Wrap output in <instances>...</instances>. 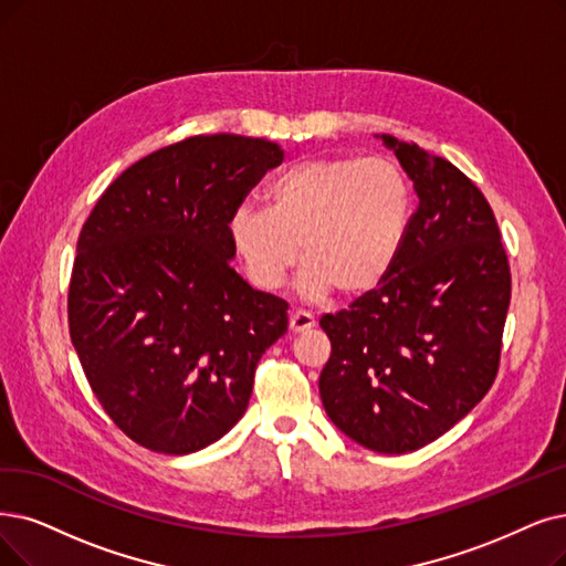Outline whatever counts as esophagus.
<instances>
[{"instance_id":"obj_1","label":"esophagus","mask_w":566,"mask_h":566,"mask_svg":"<svg viewBox=\"0 0 566 566\" xmlns=\"http://www.w3.org/2000/svg\"><path fill=\"white\" fill-rule=\"evenodd\" d=\"M315 325V318L313 315L308 313V311H295L290 315V332H306V329H311Z\"/></svg>"}]
</instances>
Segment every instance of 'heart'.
I'll return each mask as SVG.
<instances>
[{"label": "heart", "instance_id": "heart-1", "mask_svg": "<svg viewBox=\"0 0 566 566\" xmlns=\"http://www.w3.org/2000/svg\"><path fill=\"white\" fill-rule=\"evenodd\" d=\"M411 209V186L397 165L378 157H332L276 174L264 190V209L237 207L230 234L260 287H279L302 255L308 295L332 287L355 297L388 276L409 232Z\"/></svg>", "mask_w": 566, "mask_h": 566}]
</instances>
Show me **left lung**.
<instances>
[{"instance_id":"left-lung-1","label":"left lung","mask_w":566,"mask_h":566,"mask_svg":"<svg viewBox=\"0 0 566 566\" xmlns=\"http://www.w3.org/2000/svg\"><path fill=\"white\" fill-rule=\"evenodd\" d=\"M416 186L397 262L321 327L332 353L321 397L359 446L401 455L476 406L500 371L511 266L485 195L455 165L382 134Z\"/></svg>"}]
</instances>
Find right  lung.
Segmentation results:
<instances>
[{
	"mask_svg": "<svg viewBox=\"0 0 566 566\" xmlns=\"http://www.w3.org/2000/svg\"><path fill=\"white\" fill-rule=\"evenodd\" d=\"M283 163L279 144L197 134L127 167L83 222L66 295L72 344L123 434L165 455L218 441L243 416L287 304L230 260V218Z\"/></svg>",
	"mask_w": 566,
	"mask_h": 566,
	"instance_id": "add662e5",
	"label": "right lung"
}]
</instances>
